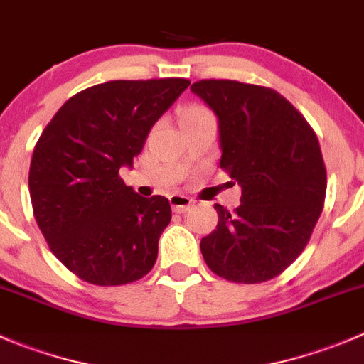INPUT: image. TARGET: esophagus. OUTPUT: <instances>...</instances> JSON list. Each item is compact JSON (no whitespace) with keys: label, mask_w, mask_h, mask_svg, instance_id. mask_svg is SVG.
<instances>
[{"label":"esophagus","mask_w":364,"mask_h":364,"mask_svg":"<svg viewBox=\"0 0 364 364\" xmlns=\"http://www.w3.org/2000/svg\"><path fill=\"white\" fill-rule=\"evenodd\" d=\"M168 200H171L172 209H174L176 213H185L186 209L193 204V200L190 199V197L181 196V193H172V196L168 197Z\"/></svg>","instance_id":"esophagus-1"}]
</instances>
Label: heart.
<instances>
[{
	"label": "heart",
	"mask_w": 364,
	"mask_h": 364,
	"mask_svg": "<svg viewBox=\"0 0 364 364\" xmlns=\"http://www.w3.org/2000/svg\"><path fill=\"white\" fill-rule=\"evenodd\" d=\"M211 116L204 107H199V105H192V107H186L181 114V123L185 121H192V119H200V117H208Z\"/></svg>",
	"instance_id": "1"
}]
</instances>
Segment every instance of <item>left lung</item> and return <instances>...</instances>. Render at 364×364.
Returning a JSON list of instances; mask_svg holds the SVG:
<instances>
[{
  "mask_svg": "<svg viewBox=\"0 0 364 364\" xmlns=\"http://www.w3.org/2000/svg\"><path fill=\"white\" fill-rule=\"evenodd\" d=\"M190 90L218 117L220 167L241 186L234 211L215 204L218 225L200 241L205 264L236 284L271 280L301 255L322 213L317 135L271 87L209 79Z\"/></svg>",
  "mask_w": 364,
  "mask_h": 364,
  "instance_id": "1",
  "label": "left lung"
}]
</instances>
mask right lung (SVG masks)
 <instances>
[{
    "label": "right lung",
    "mask_w": 364,
    "mask_h": 364,
    "mask_svg": "<svg viewBox=\"0 0 364 364\" xmlns=\"http://www.w3.org/2000/svg\"><path fill=\"white\" fill-rule=\"evenodd\" d=\"M186 79L109 80L68 98L40 135L29 167L33 215L50 252L80 280L124 285L153 269L171 222L165 197L119 178Z\"/></svg>",
    "instance_id": "1"
}]
</instances>
